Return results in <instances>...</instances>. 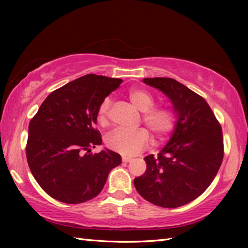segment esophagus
I'll use <instances>...</instances> for the list:
<instances>
[{
  "instance_id": "esophagus-1",
  "label": "esophagus",
  "mask_w": 248,
  "mask_h": 248,
  "mask_svg": "<svg viewBox=\"0 0 248 248\" xmlns=\"http://www.w3.org/2000/svg\"><path fill=\"white\" fill-rule=\"evenodd\" d=\"M131 160H132V159H131V157H129V156H123V162L124 163H129Z\"/></svg>"
}]
</instances>
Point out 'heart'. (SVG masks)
<instances>
[{
	"label": "heart",
	"instance_id": "1",
	"mask_svg": "<svg viewBox=\"0 0 248 248\" xmlns=\"http://www.w3.org/2000/svg\"><path fill=\"white\" fill-rule=\"evenodd\" d=\"M128 98L136 108L143 112L141 120L155 139H163L175 127L176 114L173 109L166 105L154 107L155 98L149 92L143 88H132L128 93ZM109 105V100L105 99L98 108L97 121L102 127L108 123ZM148 131L143 128L135 131L117 129L107 138L109 149L127 156L140 154L148 146Z\"/></svg>",
	"mask_w": 248,
	"mask_h": 248
}]
</instances>
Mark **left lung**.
Instances as JSON below:
<instances>
[{"instance_id":"8db88e82","label":"left lung","mask_w":248,"mask_h":248,"mask_svg":"<svg viewBox=\"0 0 248 248\" xmlns=\"http://www.w3.org/2000/svg\"><path fill=\"white\" fill-rule=\"evenodd\" d=\"M143 82L170 98L177 123L157 156L145 157L146 171L134 186L147 202L181 207L200 196L217 176L224 157L222 127L207 101L183 84L170 78Z\"/></svg>"}]
</instances>
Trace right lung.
<instances>
[{
  "label": "right lung",
  "mask_w": 248,
  "mask_h": 248,
  "mask_svg": "<svg viewBox=\"0 0 248 248\" xmlns=\"http://www.w3.org/2000/svg\"><path fill=\"white\" fill-rule=\"evenodd\" d=\"M120 78L86 75L52 92L31 119L26 159L36 181L59 202L81 203L102 191L109 171L121 163L117 152L104 149L94 128L105 97Z\"/></svg>",
  "instance_id": "obj_1"
}]
</instances>
